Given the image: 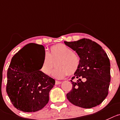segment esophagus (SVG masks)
I'll return each mask as SVG.
<instances>
[{"mask_svg":"<svg viewBox=\"0 0 120 120\" xmlns=\"http://www.w3.org/2000/svg\"><path fill=\"white\" fill-rule=\"evenodd\" d=\"M61 84V81H55V84L56 85H59V84Z\"/></svg>","mask_w":120,"mask_h":120,"instance_id":"esophagus-1","label":"esophagus"}]
</instances>
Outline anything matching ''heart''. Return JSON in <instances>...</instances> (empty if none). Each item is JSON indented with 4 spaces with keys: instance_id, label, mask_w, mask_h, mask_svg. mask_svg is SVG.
Returning a JSON list of instances; mask_svg holds the SVG:
<instances>
[{
    "instance_id": "obj_1",
    "label": "heart",
    "mask_w": 120,
    "mask_h": 120,
    "mask_svg": "<svg viewBox=\"0 0 120 120\" xmlns=\"http://www.w3.org/2000/svg\"><path fill=\"white\" fill-rule=\"evenodd\" d=\"M55 62V68L52 75L56 79H62L69 75H74L78 71L81 64L80 58L71 49L62 44H56L50 48L49 53L45 52L41 71L46 75H49Z\"/></svg>"
}]
</instances>
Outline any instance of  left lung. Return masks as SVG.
<instances>
[{"mask_svg":"<svg viewBox=\"0 0 120 120\" xmlns=\"http://www.w3.org/2000/svg\"><path fill=\"white\" fill-rule=\"evenodd\" d=\"M64 43L76 51L81 60L79 69L71 80L72 89L67 94V98L82 108L98 105L108 95L111 80L110 62L107 53L100 45L88 39ZM75 78L79 80L72 82Z\"/></svg>","mask_w":120,"mask_h":120,"instance_id":"8db88e82","label":"left lung"}]
</instances>
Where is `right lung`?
<instances>
[{
	"mask_svg": "<svg viewBox=\"0 0 120 120\" xmlns=\"http://www.w3.org/2000/svg\"><path fill=\"white\" fill-rule=\"evenodd\" d=\"M44 55V46L29 44L12 58L7 72L6 92L13 105L23 112H36L49 101V92L55 79L40 71L42 62H36L32 53Z\"/></svg>",
	"mask_w": 120,
	"mask_h": 120,
	"instance_id": "add662e5",
	"label": "right lung"
}]
</instances>
